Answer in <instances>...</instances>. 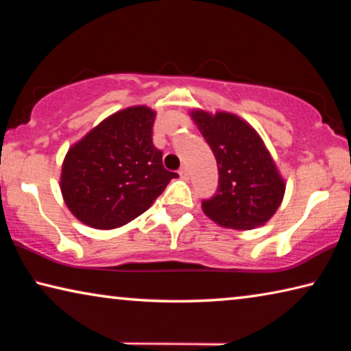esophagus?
<instances>
[{
    "label": "esophagus",
    "instance_id": "esophagus-1",
    "mask_svg": "<svg viewBox=\"0 0 351 351\" xmlns=\"http://www.w3.org/2000/svg\"><path fill=\"white\" fill-rule=\"evenodd\" d=\"M178 173H180V176L184 178V180H187V178H189V170H187L186 165H182V167L180 169V171H178Z\"/></svg>",
    "mask_w": 351,
    "mask_h": 351
}]
</instances>
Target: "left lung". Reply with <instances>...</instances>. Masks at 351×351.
Listing matches in <instances>:
<instances>
[{
	"instance_id": "left-lung-1",
	"label": "left lung",
	"mask_w": 351,
	"mask_h": 351,
	"mask_svg": "<svg viewBox=\"0 0 351 351\" xmlns=\"http://www.w3.org/2000/svg\"><path fill=\"white\" fill-rule=\"evenodd\" d=\"M192 117L215 154L218 189L203 199L207 217L223 228L249 230L274 215L285 181L257 132L230 112L193 111Z\"/></svg>"
}]
</instances>
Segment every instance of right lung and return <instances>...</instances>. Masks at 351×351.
<instances>
[{
  "label": "right lung",
  "instance_id": "1",
  "mask_svg": "<svg viewBox=\"0 0 351 351\" xmlns=\"http://www.w3.org/2000/svg\"><path fill=\"white\" fill-rule=\"evenodd\" d=\"M156 112L132 106L106 117L69 148L60 189L69 210L94 229H114L144 213L175 171L153 145Z\"/></svg>",
  "mask_w": 351,
  "mask_h": 351
}]
</instances>
